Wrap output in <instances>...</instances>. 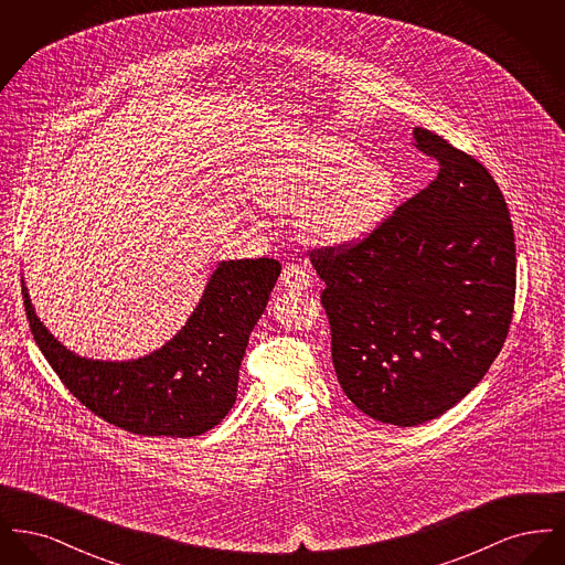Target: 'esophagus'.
Segmentation results:
<instances>
[{
  "mask_svg": "<svg viewBox=\"0 0 565 565\" xmlns=\"http://www.w3.org/2000/svg\"><path fill=\"white\" fill-rule=\"evenodd\" d=\"M281 286L290 288V290H307L311 286V279H309V273L298 267L295 263H288L284 270H281V277H279Z\"/></svg>",
  "mask_w": 565,
  "mask_h": 565,
  "instance_id": "1",
  "label": "esophagus"
}]
</instances>
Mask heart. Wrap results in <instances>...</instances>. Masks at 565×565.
Returning <instances> with one entry per match:
<instances>
[{"instance_id":"obj_1","label":"heart","mask_w":565,"mask_h":565,"mask_svg":"<svg viewBox=\"0 0 565 565\" xmlns=\"http://www.w3.org/2000/svg\"><path fill=\"white\" fill-rule=\"evenodd\" d=\"M353 161L348 143L328 141L316 157L281 169L260 190L263 205L298 214L300 226L320 242H358L387 212L394 180L383 164Z\"/></svg>"}]
</instances>
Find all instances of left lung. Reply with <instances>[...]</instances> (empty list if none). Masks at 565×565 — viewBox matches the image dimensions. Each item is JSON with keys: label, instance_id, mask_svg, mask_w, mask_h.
I'll return each instance as SVG.
<instances>
[{"label": "left lung", "instance_id": "1", "mask_svg": "<svg viewBox=\"0 0 565 565\" xmlns=\"http://www.w3.org/2000/svg\"><path fill=\"white\" fill-rule=\"evenodd\" d=\"M413 135L440 167L430 186L362 242L309 254L343 392L401 428L440 417L483 379L516 288L511 214L491 173L440 135Z\"/></svg>", "mask_w": 565, "mask_h": 565}]
</instances>
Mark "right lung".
<instances>
[{"mask_svg": "<svg viewBox=\"0 0 565 565\" xmlns=\"http://www.w3.org/2000/svg\"><path fill=\"white\" fill-rule=\"evenodd\" d=\"M279 273L273 258L220 263L186 326L161 350L129 362L76 355L40 322L25 284L23 298L38 348L90 413L139 436L190 438L233 408L249 332Z\"/></svg>", "mask_w": 565, "mask_h": 565, "instance_id": "obj_1", "label": "right lung"}]
</instances>
